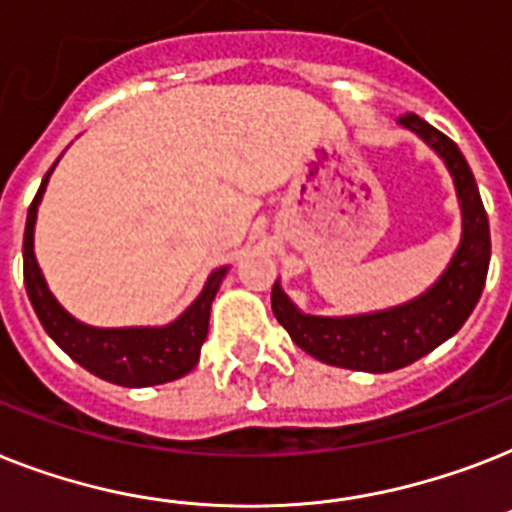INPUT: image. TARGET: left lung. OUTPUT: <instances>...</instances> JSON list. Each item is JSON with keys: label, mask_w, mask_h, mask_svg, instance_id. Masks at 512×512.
<instances>
[{"label": "left lung", "mask_w": 512, "mask_h": 512, "mask_svg": "<svg viewBox=\"0 0 512 512\" xmlns=\"http://www.w3.org/2000/svg\"><path fill=\"white\" fill-rule=\"evenodd\" d=\"M400 123L415 131L423 141H429L447 162L463 207V242L458 255L452 257L450 268L444 270V276L429 292L384 313L355 315V318L305 315L286 299L281 286L273 284L270 307L276 321L289 331L299 350L336 368L389 373L415 363L418 357L439 347L463 326L479 302L489 270V255H492L489 220H486L479 186L473 181L471 168L460 155L458 144L418 118L415 112H405Z\"/></svg>", "instance_id": "obj_1"}]
</instances>
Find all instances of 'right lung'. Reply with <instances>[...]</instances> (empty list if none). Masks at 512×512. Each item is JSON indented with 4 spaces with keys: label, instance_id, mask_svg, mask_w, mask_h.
<instances>
[{
    "label": "right lung",
    "instance_id": "1",
    "mask_svg": "<svg viewBox=\"0 0 512 512\" xmlns=\"http://www.w3.org/2000/svg\"><path fill=\"white\" fill-rule=\"evenodd\" d=\"M52 170L54 165L47 170V176L28 207L26 234H23V281H26L28 299L39 315L41 326L47 328V334L78 365L110 384L155 386L186 376L197 365L202 342L207 339L210 305H213L226 268L215 270L213 276L207 278V286L202 289L197 302L176 323L165 328H91L73 321L57 305V299L47 289V281L41 276L36 257H33L36 210H39L41 194L47 189Z\"/></svg>",
    "mask_w": 512,
    "mask_h": 512
}]
</instances>
